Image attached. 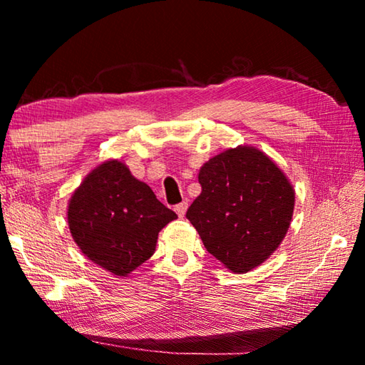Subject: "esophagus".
<instances>
[{
  "instance_id": "34e87169",
  "label": "esophagus",
  "mask_w": 365,
  "mask_h": 365,
  "mask_svg": "<svg viewBox=\"0 0 365 365\" xmlns=\"http://www.w3.org/2000/svg\"><path fill=\"white\" fill-rule=\"evenodd\" d=\"M187 207H188V202H187V201L178 202V205L174 207V209H175V212L178 214V217H183L185 212H187Z\"/></svg>"
}]
</instances>
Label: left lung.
I'll use <instances>...</instances> for the list:
<instances>
[{"label": "left lung", "mask_w": 365, "mask_h": 365, "mask_svg": "<svg viewBox=\"0 0 365 365\" xmlns=\"http://www.w3.org/2000/svg\"><path fill=\"white\" fill-rule=\"evenodd\" d=\"M197 180L202 191L187 219L227 269L245 274L279 248L292 222L294 190L262 151L238 146L220 153L202 165Z\"/></svg>", "instance_id": "left-lung-1"}]
</instances>
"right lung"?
Masks as SVG:
<instances>
[{
	"mask_svg": "<svg viewBox=\"0 0 365 365\" xmlns=\"http://www.w3.org/2000/svg\"><path fill=\"white\" fill-rule=\"evenodd\" d=\"M177 214L119 160H108L72 195L67 222L86 257L125 277L153 256L158 235Z\"/></svg>",
	"mask_w": 365,
	"mask_h": 365,
	"instance_id": "obj_1",
	"label": "right lung"
}]
</instances>
